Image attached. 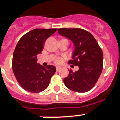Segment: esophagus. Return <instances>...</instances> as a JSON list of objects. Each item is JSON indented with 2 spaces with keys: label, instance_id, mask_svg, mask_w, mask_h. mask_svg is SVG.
I'll use <instances>...</instances> for the list:
<instances>
[{
  "label": "esophagus",
  "instance_id": "esophagus-1",
  "mask_svg": "<svg viewBox=\"0 0 120 120\" xmlns=\"http://www.w3.org/2000/svg\"><path fill=\"white\" fill-rule=\"evenodd\" d=\"M60 69H61V68H60V67H56V70H57V71H59Z\"/></svg>",
  "mask_w": 120,
  "mask_h": 120
}]
</instances>
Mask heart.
Listing matches in <instances>:
<instances>
[{"mask_svg": "<svg viewBox=\"0 0 120 120\" xmlns=\"http://www.w3.org/2000/svg\"><path fill=\"white\" fill-rule=\"evenodd\" d=\"M62 58H58V59H57L56 61H55V63H57V64H58V65H59V64H60V63H62Z\"/></svg>", "mask_w": 120, "mask_h": 120, "instance_id": "b5f03b06", "label": "heart"}]
</instances>
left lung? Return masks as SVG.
<instances>
[{"mask_svg":"<svg viewBox=\"0 0 120 120\" xmlns=\"http://www.w3.org/2000/svg\"><path fill=\"white\" fill-rule=\"evenodd\" d=\"M58 33L71 40L75 45L72 60L68 63L78 66L79 70L63 79L65 85L70 90L86 92L94 87L103 68V52L94 36L80 28H60ZM72 66V65H71Z\"/></svg>","mask_w":120,"mask_h":120,"instance_id":"1","label":"left lung"}]
</instances>
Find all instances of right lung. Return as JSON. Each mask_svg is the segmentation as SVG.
I'll use <instances>...</instances> for the list:
<instances>
[{
	"label": "right lung",
	"mask_w": 120,
	"mask_h": 120,
	"mask_svg": "<svg viewBox=\"0 0 120 120\" xmlns=\"http://www.w3.org/2000/svg\"><path fill=\"white\" fill-rule=\"evenodd\" d=\"M54 29H34L19 39L13 52L12 69L17 81L25 90L38 93L49 86L56 72L53 65L44 67L37 62L46 39L57 31Z\"/></svg>",
	"instance_id": "add662e5"
}]
</instances>
